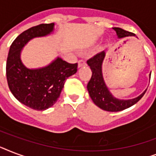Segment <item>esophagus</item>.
<instances>
[{
  "label": "esophagus",
  "instance_id": "esophagus-1",
  "mask_svg": "<svg viewBox=\"0 0 156 156\" xmlns=\"http://www.w3.org/2000/svg\"><path fill=\"white\" fill-rule=\"evenodd\" d=\"M78 67H82V66H84L87 65V62H86L85 60H79L78 62Z\"/></svg>",
  "mask_w": 156,
  "mask_h": 156
}]
</instances>
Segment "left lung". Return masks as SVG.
Masks as SVG:
<instances>
[{
	"label": "left lung",
	"mask_w": 156,
	"mask_h": 156,
	"mask_svg": "<svg viewBox=\"0 0 156 156\" xmlns=\"http://www.w3.org/2000/svg\"><path fill=\"white\" fill-rule=\"evenodd\" d=\"M116 30L119 38L126 37V36H134V34L129 32L128 30H123L120 27H113ZM105 57V52H99L91 58H90L87 62L90 66L92 71L91 78L87 84V90L91 100L99 108L103 110L108 112H119L122 111L133 104L138 102L142 99L145 92H143L138 97L129 100H121L113 97L109 92L104 83L102 75V63Z\"/></svg>",
	"instance_id": "left-lung-1"
}]
</instances>
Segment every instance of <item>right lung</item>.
Segmentation results:
<instances>
[{
  "label": "right lung",
  "mask_w": 156,
  "mask_h": 156,
  "mask_svg": "<svg viewBox=\"0 0 156 156\" xmlns=\"http://www.w3.org/2000/svg\"><path fill=\"white\" fill-rule=\"evenodd\" d=\"M54 23H43L21 33L10 46L6 61V78L9 90L17 100L30 108L44 111L58 100L66 80L78 70V63L57 58L49 66L29 69L20 60V52L30 40L48 35Z\"/></svg>",
  "instance_id": "obj_1"
}]
</instances>
